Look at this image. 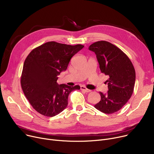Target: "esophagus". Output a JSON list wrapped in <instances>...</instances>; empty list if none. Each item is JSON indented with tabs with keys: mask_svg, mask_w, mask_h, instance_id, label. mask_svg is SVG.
Here are the masks:
<instances>
[{
	"mask_svg": "<svg viewBox=\"0 0 154 154\" xmlns=\"http://www.w3.org/2000/svg\"><path fill=\"white\" fill-rule=\"evenodd\" d=\"M80 89H81V90H82V91H85V92H87V93H88V92H90V91H91L90 90L87 88H86L85 87H84V86H81V87H80Z\"/></svg>",
	"mask_w": 154,
	"mask_h": 154,
	"instance_id": "34e87169",
	"label": "esophagus"
}]
</instances>
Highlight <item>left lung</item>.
<instances>
[{
	"label": "left lung",
	"instance_id": "obj_1",
	"mask_svg": "<svg viewBox=\"0 0 154 154\" xmlns=\"http://www.w3.org/2000/svg\"><path fill=\"white\" fill-rule=\"evenodd\" d=\"M89 50L96 54L102 73L109 77L106 94L100 92L101 100L94 106L106 114L122 108L134 91L136 72L128 56L115 45L106 41L91 44Z\"/></svg>",
	"mask_w": 154,
	"mask_h": 154
}]
</instances>
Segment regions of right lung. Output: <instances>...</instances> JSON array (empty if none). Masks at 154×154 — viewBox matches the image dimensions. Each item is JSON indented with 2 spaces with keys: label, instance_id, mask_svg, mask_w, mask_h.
Instances as JSON below:
<instances>
[{
  "label": "right lung",
  "instance_id": "right-lung-1",
  "mask_svg": "<svg viewBox=\"0 0 154 154\" xmlns=\"http://www.w3.org/2000/svg\"><path fill=\"white\" fill-rule=\"evenodd\" d=\"M84 47L49 42L28 55L20 82L25 97L39 113L48 117L58 115L67 107L70 92L80 88L79 85H59L57 80L67 69L70 59Z\"/></svg>",
  "mask_w": 154,
  "mask_h": 154
}]
</instances>
